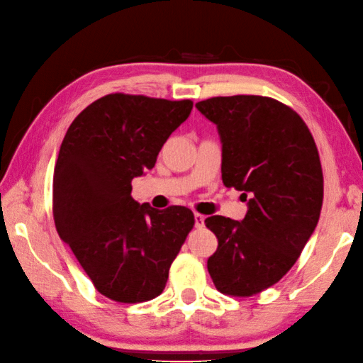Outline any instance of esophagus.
<instances>
[{"mask_svg":"<svg viewBox=\"0 0 363 363\" xmlns=\"http://www.w3.org/2000/svg\"><path fill=\"white\" fill-rule=\"evenodd\" d=\"M204 220H206L204 216H201V213H194V227L196 228H203Z\"/></svg>","mask_w":363,"mask_h":363,"instance_id":"1","label":"esophagus"}]
</instances>
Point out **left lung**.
<instances>
[{
    "label": "left lung",
    "mask_w": 363,
    "mask_h": 363,
    "mask_svg": "<svg viewBox=\"0 0 363 363\" xmlns=\"http://www.w3.org/2000/svg\"><path fill=\"white\" fill-rule=\"evenodd\" d=\"M218 128L222 180L247 201L241 222L206 218L218 240L207 260L216 288L249 298L273 286L296 264L323 204V172L311 130L298 112L255 94L196 103Z\"/></svg>",
    "instance_id": "obj_1"
}]
</instances>
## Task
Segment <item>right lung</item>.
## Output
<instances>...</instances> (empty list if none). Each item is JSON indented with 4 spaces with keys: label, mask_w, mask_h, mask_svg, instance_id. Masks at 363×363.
I'll use <instances>...</instances> for the list:
<instances>
[{
    "label": "right lung",
    "mask_w": 363,
    "mask_h": 363,
    "mask_svg": "<svg viewBox=\"0 0 363 363\" xmlns=\"http://www.w3.org/2000/svg\"><path fill=\"white\" fill-rule=\"evenodd\" d=\"M191 99L111 93L86 106L65 133L52 177V216L94 288L123 304L162 293L194 227L188 207L138 204L132 180L151 170Z\"/></svg>",
    "instance_id": "right-lung-1"
}]
</instances>
